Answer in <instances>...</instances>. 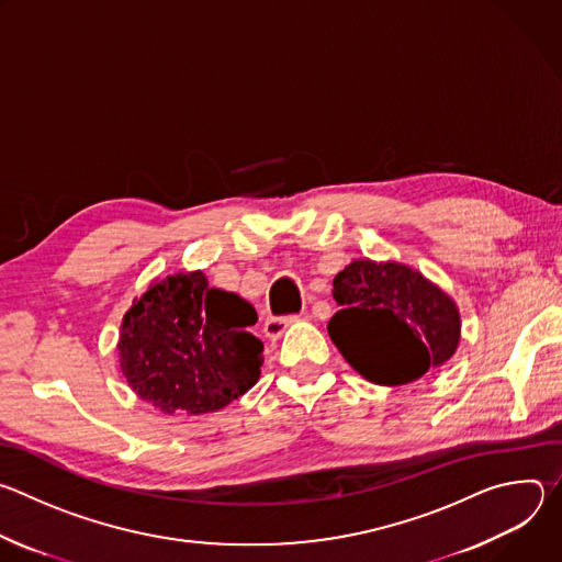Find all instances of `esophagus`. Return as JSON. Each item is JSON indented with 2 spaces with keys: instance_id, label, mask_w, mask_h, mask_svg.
Masks as SVG:
<instances>
[{
  "instance_id": "esophagus-1",
  "label": "esophagus",
  "mask_w": 562,
  "mask_h": 562,
  "mask_svg": "<svg viewBox=\"0 0 562 562\" xmlns=\"http://www.w3.org/2000/svg\"><path fill=\"white\" fill-rule=\"evenodd\" d=\"M297 319V315H280V317H269L265 323V336L269 340H278L293 323Z\"/></svg>"
}]
</instances>
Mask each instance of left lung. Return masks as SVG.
I'll return each instance as SVG.
<instances>
[{
    "instance_id": "obj_1",
    "label": "left lung",
    "mask_w": 562,
    "mask_h": 562,
    "mask_svg": "<svg viewBox=\"0 0 562 562\" xmlns=\"http://www.w3.org/2000/svg\"><path fill=\"white\" fill-rule=\"evenodd\" d=\"M334 297L340 311L329 319V336L345 360L375 384H409L458 349L456 302L416 269L356 260L336 276Z\"/></svg>"
}]
</instances>
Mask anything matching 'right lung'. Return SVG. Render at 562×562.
Wrapping results in <instances>:
<instances>
[{
	"mask_svg": "<svg viewBox=\"0 0 562 562\" xmlns=\"http://www.w3.org/2000/svg\"><path fill=\"white\" fill-rule=\"evenodd\" d=\"M256 308L213 289L202 271L157 280L122 319L120 367L128 386L169 416H202L245 395L265 345Z\"/></svg>",
	"mask_w": 562,
	"mask_h": 562,
	"instance_id": "obj_1",
	"label": "right lung"
}]
</instances>
